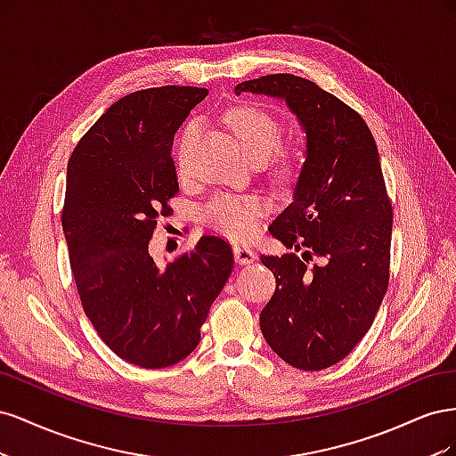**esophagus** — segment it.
Here are the masks:
<instances>
[{
  "instance_id": "1",
  "label": "esophagus",
  "mask_w": 456,
  "mask_h": 456,
  "mask_svg": "<svg viewBox=\"0 0 456 456\" xmlns=\"http://www.w3.org/2000/svg\"><path fill=\"white\" fill-rule=\"evenodd\" d=\"M233 258H236L238 265H251V262L256 258V253L249 245L236 243L233 245Z\"/></svg>"
}]
</instances>
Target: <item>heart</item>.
<instances>
[{"label":"heart","mask_w":456,"mask_h":456,"mask_svg":"<svg viewBox=\"0 0 456 456\" xmlns=\"http://www.w3.org/2000/svg\"><path fill=\"white\" fill-rule=\"evenodd\" d=\"M228 123L236 133L243 150L251 158H268L281 142V126L265 110L243 106L228 114ZM196 126H188L178 142V159L183 163L184 148ZM266 201L258 196H216L207 203L203 216L207 223L230 238H245L255 232L256 220L265 211Z\"/></svg>","instance_id":"b5f03b06"}]
</instances>
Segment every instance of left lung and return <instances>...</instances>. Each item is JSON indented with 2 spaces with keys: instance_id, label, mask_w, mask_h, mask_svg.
<instances>
[{
  "instance_id": "8db88e82",
  "label": "left lung",
  "mask_w": 456,
  "mask_h": 456,
  "mask_svg": "<svg viewBox=\"0 0 456 456\" xmlns=\"http://www.w3.org/2000/svg\"><path fill=\"white\" fill-rule=\"evenodd\" d=\"M233 93L283 101L306 134L293 201L270 224L302 258L260 256L275 278L260 330L283 362L320 370L365 337L388 289L392 203L379 148L363 118L310 79L272 74ZM312 257L321 265L306 269Z\"/></svg>"
}]
</instances>
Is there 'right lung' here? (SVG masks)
Wrapping results in <instances>:
<instances>
[{"mask_svg":"<svg viewBox=\"0 0 456 456\" xmlns=\"http://www.w3.org/2000/svg\"><path fill=\"white\" fill-rule=\"evenodd\" d=\"M207 89L131 93L96 119L66 171L62 228L86 315L121 360L144 369L183 362L233 268L230 245L201 236L159 266L148 253L158 218L178 191L175 133Z\"/></svg>","mask_w":456,"mask_h":456,"instance_id":"add662e5","label":"right lung"}]
</instances>
